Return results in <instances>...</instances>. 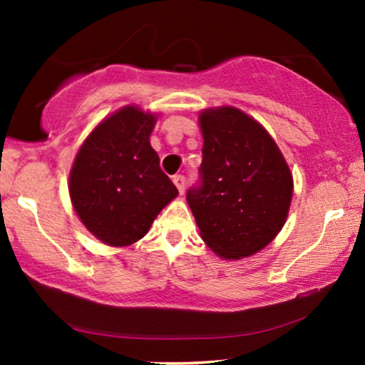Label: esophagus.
Instances as JSON below:
<instances>
[{
    "instance_id": "1",
    "label": "esophagus",
    "mask_w": 365,
    "mask_h": 365,
    "mask_svg": "<svg viewBox=\"0 0 365 365\" xmlns=\"http://www.w3.org/2000/svg\"><path fill=\"white\" fill-rule=\"evenodd\" d=\"M173 181H174V184H176L178 191L184 194V189H186V178H184L182 174H176V176L173 178Z\"/></svg>"
}]
</instances>
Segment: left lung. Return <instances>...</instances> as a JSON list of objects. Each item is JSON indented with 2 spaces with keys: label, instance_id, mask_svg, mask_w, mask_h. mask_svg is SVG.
I'll use <instances>...</instances> for the list:
<instances>
[{
  "label": "left lung",
  "instance_id": "8db88e82",
  "mask_svg": "<svg viewBox=\"0 0 365 365\" xmlns=\"http://www.w3.org/2000/svg\"><path fill=\"white\" fill-rule=\"evenodd\" d=\"M199 121L202 163L199 182L187 189V204L217 256H252L286 222L291 171L266 129L239 109H207Z\"/></svg>",
  "mask_w": 365,
  "mask_h": 365
}]
</instances>
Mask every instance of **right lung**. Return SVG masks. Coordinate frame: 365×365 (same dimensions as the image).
<instances>
[{
  "label": "right lung",
  "instance_id": "add662e5",
  "mask_svg": "<svg viewBox=\"0 0 365 365\" xmlns=\"http://www.w3.org/2000/svg\"><path fill=\"white\" fill-rule=\"evenodd\" d=\"M154 123L153 114L123 108L89 134L74 161L73 206L89 232L109 246L146 236L154 217L178 196L149 144Z\"/></svg>",
  "mask_w": 365,
  "mask_h": 365
}]
</instances>
